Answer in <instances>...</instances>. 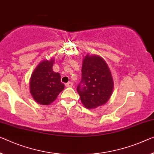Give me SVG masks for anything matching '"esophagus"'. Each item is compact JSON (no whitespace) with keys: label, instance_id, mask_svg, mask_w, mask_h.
<instances>
[{"label":"esophagus","instance_id":"obj_1","mask_svg":"<svg viewBox=\"0 0 154 154\" xmlns=\"http://www.w3.org/2000/svg\"><path fill=\"white\" fill-rule=\"evenodd\" d=\"M65 86L68 87H71L73 86V83L72 82H67V83L65 84Z\"/></svg>","mask_w":154,"mask_h":154}]
</instances>
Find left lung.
Returning <instances> with one entry per match:
<instances>
[{"mask_svg": "<svg viewBox=\"0 0 154 154\" xmlns=\"http://www.w3.org/2000/svg\"><path fill=\"white\" fill-rule=\"evenodd\" d=\"M113 82L107 64L98 56L84 58L81 80L77 86L82 104L94 109L107 103L112 95Z\"/></svg>", "mask_w": 154, "mask_h": 154, "instance_id": "obj_1", "label": "left lung"}]
</instances>
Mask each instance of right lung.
<instances>
[{
    "mask_svg": "<svg viewBox=\"0 0 154 154\" xmlns=\"http://www.w3.org/2000/svg\"><path fill=\"white\" fill-rule=\"evenodd\" d=\"M54 60H44L38 65L32 74L30 92L38 103L48 105L56 100L64 89L60 75L53 72Z\"/></svg>",
    "mask_w": 154,
    "mask_h": 154,
    "instance_id": "add662e5",
    "label": "right lung"
}]
</instances>
